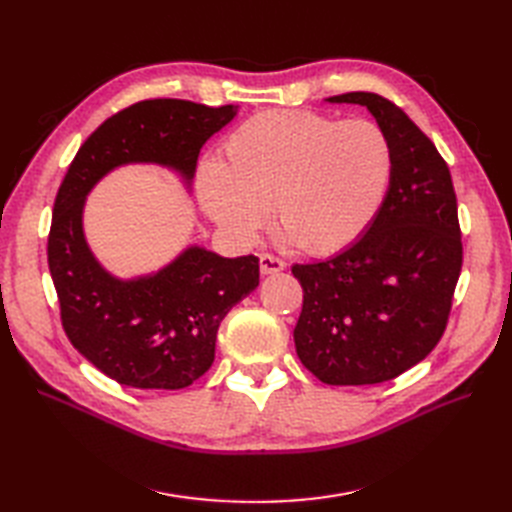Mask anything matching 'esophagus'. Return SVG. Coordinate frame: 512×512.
<instances>
[{"instance_id":"esophagus-1","label":"esophagus","mask_w":512,"mask_h":512,"mask_svg":"<svg viewBox=\"0 0 512 512\" xmlns=\"http://www.w3.org/2000/svg\"><path fill=\"white\" fill-rule=\"evenodd\" d=\"M284 269H286V262L282 258H277L273 254H260V273L262 275L280 273Z\"/></svg>"}]
</instances>
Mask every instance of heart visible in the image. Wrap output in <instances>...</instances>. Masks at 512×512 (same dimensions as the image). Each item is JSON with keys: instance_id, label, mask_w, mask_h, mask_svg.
Instances as JSON below:
<instances>
[{"instance_id": "heart-1", "label": "heart", "mask_w": 512, "mask_h": 512, "mask_svg": "<svg viewBox=\"0 0 512 512\" xmlns=\"http://www.w3.org/2000/svg\"><path fill=\"white\" fill-rule=\"evenodd\" d=\"M391 138L369 119L275 108L230 132L222 160L196 173L209 218L239 243H252L271 209L309 254H333L365 235L389 194Z\"/></svg>"}]
</instances>
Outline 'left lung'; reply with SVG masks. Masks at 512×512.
<instances>
[{
  "mask_svg": "<svg viewBox=\"0 0 512 512\" xmlns=\"http://www.w3.org/2000/svg\"><path fill=\"white\" fill-rule=\"evenodd\" d=\"M327 100L361 104L376 117L395 170L359 241L292 267L303 288L294 346L324 384H378L421 363L444 335L463 262L457 196L436 145L397 104L371 91Z\"/></svg>",
  "mask_w": 512,
  "mask_h": 512,
  "instance_id": "8db88e82",
  "label": "left lung"
}]
</instances>
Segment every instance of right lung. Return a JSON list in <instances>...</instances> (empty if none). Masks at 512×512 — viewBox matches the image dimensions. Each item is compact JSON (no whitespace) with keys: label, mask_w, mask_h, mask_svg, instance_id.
Masks as SVG:
<instances>
[{"label":"right lung","mask_w":512,"mask_h":512,"mask_svg":"<svg viewBox=\"0 0 512 512\" xmlns=\"http://www.w3.org/2000/svg\"><path fill=\"white\" fill-rule=\"evenodd\" d=\"M237 108L136 102L87 138L59 185L46 254L61 324L72 346L119 384L175 391L203 376L220 322L258 286V258H224L192 245L158 273L117 280L85 241V198L106 173L132 162L175 168L190 183L200 147Z\"/></svg>","instance_id":"right-lung-1"}]
</instances>
